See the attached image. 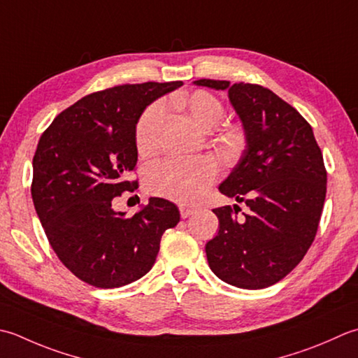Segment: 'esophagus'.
Masks as SVG:
<instances>
[{
	"label": "esophagus",
	"mask_w": 358,
	"mask_h": 358,
	"mask_svg": "<svg viewBox=\"0 0 358 358\" xmlns=\"http://www.w3.org/2000/svg\"><path fill=\"white\" fill-rule=\"evenodd\" d=\"M195 211H197V208L195 206H187V205H180V214L183 219H187L189 215H192Z\"/></svg>",
	"instance_id": "obj_1"
}]
</instances>
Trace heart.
<instances>
[{"label":"heart","instance_id":"1","mask_svg":"<svg viewBox=\"0 0 358 358\" xmlns=\"http://www.w3.org/2000/svg\"><path fill=\"white\" fill-rule=\"evenodd\" d=\"M175 107L186 111L195 125L201 130H211L219 124L225 108L214 94L205 90L192 94H178L172 99ZM164 122L163 103L155 102L144 110L138 119L135 143L141 157H150L158 150L159 135ZM219 167L211 159H167L152 167L145 178L149 192L178 203H189L199 199L215 180Z\"/></svg>","mask_w":358,"mask_h":358}]
</instances>
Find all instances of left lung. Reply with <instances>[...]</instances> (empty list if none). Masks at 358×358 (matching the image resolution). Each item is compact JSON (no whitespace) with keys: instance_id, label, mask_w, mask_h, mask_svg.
Masks as SVG:
<instances>
[{"instance_id":"left-lung-1","label":"left lung","mask_w":358,"mask_h":358,"mask_svg":"<svg viewBox=\"0 0 358 358\" xmlns=\"http://www.w3.org/2000/svg\"><path fill=\"white\" fill-rule=\"evenodd\" d=\"M199 87L228 91L247 145L219 191L248 206L213 209L219 233L206 243L208 264L239 289H265L303 261L317 234L327 173L310 124L290 103L255 83L200 79Z\"/></svg>"}]
</instances>
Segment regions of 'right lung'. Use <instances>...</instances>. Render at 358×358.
<instances>
[{
    "mask_svg": "<svg viewBox=\"0 0 358 358\" xmlns=\"http://www.w3.org/2000/svg\"><path fill=\"white\" fill-rule=\"evenodd\" d=\"M183 82L125 83L96 91L63 110L41 135L32 159V201L62 264L80 281L115 289L155 264L161 236L180 222L172 201L152 197L130 217L111 200L129 181L138 149L135 130L147 105Z\"/></svg>",
    "mask_w": 358,
    "mask_h": 358,
    "instance_id": "add662e5",
    "label": "right lung"
}]
</instances>
